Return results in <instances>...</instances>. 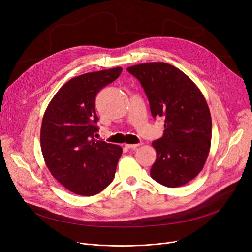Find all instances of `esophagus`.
Masks as SVG:
<instances>
[{"instance_id":"obj_1","label":"esophagus","mask_w":252,"mask_h":252,"mask_svg":"<svg viewBox=\"0 0 252 252\" xmlns=\"http://www.w3.org/2000/svg\"><path fill=\"white\" fill-rule=\"evenodd\" d=\"M140 145H142V144H126V147L127 148V149H137Z\"/></svg>"}]
</instances>
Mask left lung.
I'll return each mask as SVG.
<instances>
[{"label":"left lung","mask_w":252,"mask_h":252,"mask_svg":"<svg viewBox=\"0 0 252 252\" xmlns=\"http://www.w3.org/2000/svg\"><path fill=\"white\" fill-rule=\"evenodd\" d=\"M126 70L140 82L154 119H164L163 136L152 142L156 160L151 178L168 188L183 186L200 173L209 152L211 116L191 79L163 62L144 63Z\"/></svg>","instance_id":"8db88e82"}]
</instances>
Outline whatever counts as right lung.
Returning <instances> with one entry per match:
<instances>
[{"label":"right lung","mask_w":252,"mask_h":252,"mask_svg":"<svg viewBox=\"0 0 252 252\" xmlns=\"http://www.w3.org/2000/svg\"><path fill=\"white\" fill-rule=\"evenodd\" d=\"M122 71L116 67L71 78L44 114L41 147L46 164L53 177L77 195H96L114 179L123 149L95 139L99 130L95 100Z\"/></svg>","instance_id":"obj_1"}]
</instances>
